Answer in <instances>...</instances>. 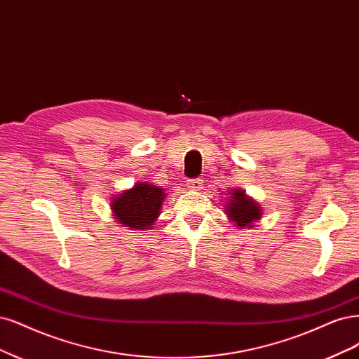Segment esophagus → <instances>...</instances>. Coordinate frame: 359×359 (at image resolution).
Here are the masks:
<instances>
[{"mask_svg":"<svg viewBox=\"0 0 359 359\" xmlns=\"http://www.w3.org/2000/svg\"><path fill=\"white\" fill-rule=\"evenodd\" d=\"M187 187L193 191H201L203 190V180L202 178H196V180H189L187 181Z\"/></svg>","mask_w":359,"mask_h":359,"instance_id":"34e87169","label":"esophagus"}]
</instances>
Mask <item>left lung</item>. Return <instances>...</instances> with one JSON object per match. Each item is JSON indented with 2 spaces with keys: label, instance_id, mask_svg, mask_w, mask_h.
Segmentation results:
<instances>
[{
  "label": "left lung",
  "instance_id": "8db88e82",
  "mask_svg": "<svg viewBox=\"0 0 359 359\" xmlns=\"http://www.w3.org/2000/svg\"><path fill=\"white\" fill-rule=\"evenodd\" d=\"M224 208L227 218L233 221L238 229L254 227L255 222L263 217L262 205H258L251 196L241 189H231Z\"/></svg>",
  "mask_w": 359,
  "mask_h": 359
}]
</instances>
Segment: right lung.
Here are the masks:
<instances>
[{
	"mask_svg": "<svg viewBox=\"0 0 359 359\" xmlns=\"http://www.w3.org/2000/svg\"><path fill=\"white\" fill-rule=\"evenodd\" d=\"M165 189L138 181L132 189L123 190L109 201V208L118 224L129 230H148L154 227L166 197Z\"/></svg>",
	"mask_w": 359,
	"mask_h": 359,
	"instance_id": "add662e5",
	"label": "right lung"
}]
</instances>
